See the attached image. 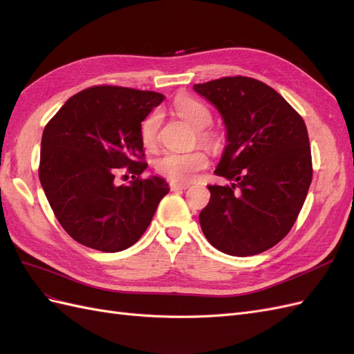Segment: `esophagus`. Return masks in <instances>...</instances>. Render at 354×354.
<instances>
[{"label": "esophagus", "instance_id": "obj_1", "mask_svg": "<svg viewBox=\"0 0 354 354\" xmlns=\"http://www.w3.org/2000/svg\"><path fill=\"white\" fill-rule=\"evenodd\" d=\"M169 187L172 191H182V189H187L189 185L188 184H180V182H170Z\"/></svg>", "mask_w": 354, "mask_h": 354}]
</instances>
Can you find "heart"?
<instances>
[{"instance_id":"1","label":"heart","mask_w":354,"mask_h":354,"mask_svg":"<svg viewBox=\"0 0 354 354\" xmlns=\"http://www.w3.org/2000/svg\"><path fill=\"white\" fill-rule=\"evenodd\" d=\"M174 110L182 120H185L197 131V138L203 145L209 148L219 147L221 141L218 133L207 128L213 120V115L204 102L189 95H180L174 101ZM160 124V111H151L141 123V142L148 150H153L158 142ZM207 165V154L201 150H194L189 153H166L154 162V167L158 174L172 182H180V184H187V182L192 180Z\"/></svg>"}]
</instances>
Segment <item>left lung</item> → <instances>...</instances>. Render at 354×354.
I'll return each mask as SVG.
<instances>
[{"instance_id":"left-lung-1","label":"left lung","mask_w":354,"mask_h":354,"mask_svg":"<svg viewBox=\"0 0 354 354\" xmlns=\"http://www.w3.org/2000/svg\"><path fill=\"white\" fill-rule=\"evenodd\" d=\"M194 89L223 118L227 145L214 174L232 182L207 185L203 234L225 254L263 253L291 231L310 187L306 123L275 89L253 77L227 76Z\"/></svg>"}]
</instances>
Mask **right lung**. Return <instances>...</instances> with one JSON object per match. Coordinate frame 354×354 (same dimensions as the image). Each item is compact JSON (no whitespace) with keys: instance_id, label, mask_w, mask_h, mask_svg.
I'll list each match as a JSON object with an SVG mask.
<instances>
[{"instance_id":"1","label":"right lung","mask_w":354,"mask_h":354,"mask_svg":"<svg viewBox=\"0 0 354 354\" xmlns=\"http://www.w3.org/2000/svg\"><path fill=\"white\" fill-rule=\"evenodd\" d=\"M165 100L154 91L98 85L64 102L41 141L39 180L63 230L75 241L106 253L133 245L169 192L163 178H140L147 169L141 122ZM134 176L114 185L118 168Z\"/></svg>"}]
</instances>
